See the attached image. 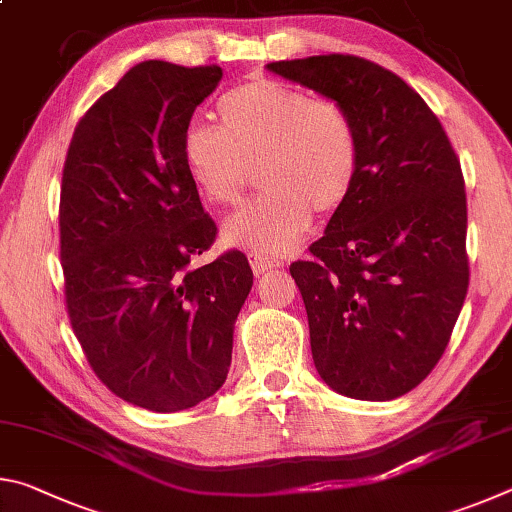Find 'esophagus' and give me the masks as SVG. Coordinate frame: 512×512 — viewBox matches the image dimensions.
Here are the masks:
<instances>
[{"label":"esophagus","mask_w":512,"mask_h":512,"mask_svg":"<svg viewBox=\"0 0 512 512\" xmlns=\"http://www.w3.org/2000/svg\"><path fill=\"white\" fill-rule=\"evenodd\" d=\"M248 257H250V266H253L255 275H264L266 271H271V268L280 266V262H275V259H268L262 255H255V253H250Z\"/></svg>","instance_id":"esophagus-1"}]
</instances>
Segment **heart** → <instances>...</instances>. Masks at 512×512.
Segmentation results:
<instances>
[{"label":"heart","mask_w":512,"mask_h":512,"mask_svg":"<svg viewBox=\"0 0 512 512\" xmlns=\"http://www.w3.org/2000/svg\"><path fill=\"white\" fill-rule=\"evenodd\" d=\"M216 119L219 131L192 124L180 144L196 192L212 205H237L255 167L264 189L225 221L228 244L282 257L307 232L311 212L332 214L348 201L361 137L341 101L253 79L216 101Z\"/></svg>","instance_id":"b5f03b06"}]
</instances>
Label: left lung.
<instances>
[{"mask_svg": "<svg viewBox=\"0 0 512 512\" xmlns=\"http://www.w3.org/2000/svg\"><path fill=\"white\" fill-rule=\"evenodd\" d=\"M266 69L341 101L359 128L357 183L289 271L320 379L352 400H395L443 357L470 284L461 162L420 94L377 63L329 54Z\"/></svg>", "mask_w": 512, "mask_h": 512, "instance_id": "left-lung-1", "label": "left lung"}]
</instances>
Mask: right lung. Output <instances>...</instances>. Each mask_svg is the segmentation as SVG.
Here are the masks:
<instances>
[{"mask_svg": "<svg viewBox=\"0 0 512 512\" xmlns=\"http://www.w3.org/2000/svg\"><path fill=\"white\" fill-rule=\"evenodd\" d=\"M219 65L144 60L85 112L60 187V262L72 329L121 400L192 409L228 377L232 332L253 271L239 250L194 266L214 244L183 162L196 106Z\"/></svg>", "mask_w": 512, "mask_h": 512, "instance_id": "right-lung-1", "label": "right lung"}]
</instances>
